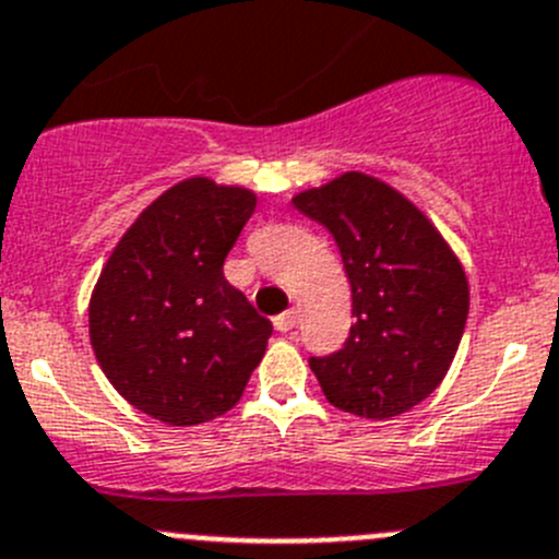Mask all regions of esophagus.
<instances>
[{"mask_svg": "<svg viewBox=\"0 0 559 559\" xmlns=\"http://www.w3.org/2000/svg\"><path fill=\"white\" fill-rule=\"evenodd\" d=\"M295 322H297V311L292 309V311H284V314L275 317L273 325H275V331L286 333V331H292V328H295Z\"/></svg>", "mask_w": 559, "mask_h": 559, "instance_id": "obj_1", "label": "esophagus"}]
</instances>
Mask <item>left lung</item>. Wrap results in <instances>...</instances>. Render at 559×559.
Returning a JSON list of instances; mask_svg holds the SVG:
<instances>
[{
    "mask_svg": "<svg viewBox=\"0 0 559 559\" xmlns=\"http://www.w3.org/2000/svg\"><path fill=\"white\" fill-rule=\"evenodd\" d=\"M322 223L350 281V336L338 353L311 358L333 408L391 419L441 385L468 317V278L430 217L378 176L347 170L292 198Z\"/></svg>",
    "mask_w": 559,
    "mask_h": 559,
    "instance_id": "1",
    "label": "left lung"
}]
</instances>
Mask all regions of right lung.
Listing matches in <instances>:
<instances>
[{
    "mask_svg": "<svg viewBox=\"0 0 559 559\" xmlns=\"http://www.w3.org/2000/svg\"><path fill=\"white\" fill-rule=\"evenodd\" d=\"M255 192L190 176L123 231L91 292L102 372L138 411L192 427L231 411L273 336L223 275Z\"/></svg>",
    "mask_w": 559,
    "mask_h": 559,
    "instance_id": "add662e5",
    "label": "right lung"
}]
</instances>
